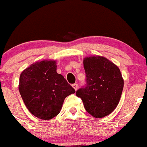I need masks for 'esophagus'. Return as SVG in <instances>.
Here are the masks:
<instances>
[{"instance_id":"esophagus-1","label":"esophagus","mask_w":147,"mask_h":147,"mask_svg":"<svg viewBox=\"0 0 147 147\" xmlns=\"http://www.w3.org/2000/svg\"><path fill=\"white\" fill-rule=\"evenodd\" d=\"M72 87H73L74 89L76 91L77 90H78V85H77L76 83H74V84L72 85Z\"/></svg>"}]
</instances>
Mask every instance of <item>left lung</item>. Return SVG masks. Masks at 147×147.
Returning <instances> with one entry per match:
<instances>
[{
    "instance_id": "1",
    "label": "left lung",
    "mask_w": 147,
    "mask_h": 147,
    "mask_svg": "<svg viewBox=\"0 0 147 147\" xmlns=\"http://www.w3.org/2000/svg\"><path fill=\"white\" fill-rule=\"evenodd\" d=\"M86 86L76 91L85 109L93 117L108 116L116 108L124 86L119 68L102 56L86 57L83 59Z\"/></svg>"
}]
</instances>
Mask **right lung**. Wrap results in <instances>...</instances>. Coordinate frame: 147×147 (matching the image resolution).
Masks as SVG:
<instances>
[{"instance_id":"1","label":"right lung","mask_w":147,"mask_h":147,"mask_svg":"<svg viewBox=\"0 0 147 147\" xmlns=\"http://www.w3.org/2000/svg\"><path fill=\"white\" fill-rule=\"evenodd\" d=\"M19 90L28 110L45 121L57 116L64 99L76 92L57 74L56 61L48 59L33 63L22 72Z\"/></svg>"}]
</instances>
